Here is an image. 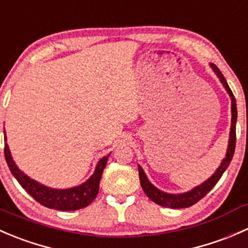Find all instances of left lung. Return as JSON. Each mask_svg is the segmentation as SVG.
<instances>
[{
  "label": "left lung",
  "mask_w": 248,
  "mask_h": 248,
  "mask_svg": "<svg viewBox=\"0 0 248 248\" xmlns=\"http://www.w3.org/2000/svg\"><path fill=\"white\" fill-rule=\"evenodd\" d=\"M210 67H211L214 73L216 74L217 78L219 79L221 84L223 85V87L226 89L227 93L229 94L232 101V124H231V132H229L228 147H227L226 156H224V158L222 159L221 164H219L218 168L216 169V171H215L209 179L205 180L202 184L198 185V186H196L194 188L189 189V191L187 192H184V193H167V192H163L159 188H157L156 186H154V185L150 182V180L147 179L145 171L142 170L141 167L138 164L139 179H140V185H141L142 187V191L145 192V194H146L152 202L161 205V206L170 207V209H182V207H189L192 206V205L196 204L197 202H199L202 198H204V197L206 196L212 188H214L215 185L218 182V180L221 179L223 172L226 171L227 168H228V166L231 164L232 159V156H234L235 140H236V119H237L236 101H235V97L234 94H232L231 87H229L228 84H227L226 79H224L223 74L221 73V71H219L214 63H210Z\"/></svg>",
  "instance_id": "left-lung-1"
}]
</instances>
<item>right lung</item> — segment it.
<instances>
[{
  "mask_svg": "<svg viewBox=\"0 0 248 248\" xmlns=\"http://www.w3.org/2000/svg\"><path fill=\"white\" fill-rule=\"evenodd\" d=\"M110 154L101 158L94 168L93 174L89 177L85 182L79 186L71 187V188H51L46 185L39 184L36 180L27 176L24 171L19 169L12 157L9 146L7 144L6 131H4V157H6L7 164L9 170L12 171L13 176L16 177L22 188L30 194L33 199L41 202L43 206L49 209L60 210V211H74V210L82 209L87 205L91 204L96 198L99 191V181H101L102 174L107 166Z\"/></svg>",
  "mask_w": 248,
  "mask_h": 248,
  "instance_id": "1",
  "label": "right lung"
}]
</instances>
